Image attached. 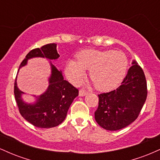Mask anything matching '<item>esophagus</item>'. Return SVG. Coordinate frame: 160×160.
<instances>
[{"instance_id":"obj_1","label":"esophagus","mask_w":160,"mask_h":160,"mask_svg":"<svg viewBox=\"0 0 160 160\" xmlns=\"http://www.w3.org/2000/svg\"><path fill=\"white\" fill-rule=\"evenodd\" d=\"M87 94H88L87 92L82 90V89H80V90L79 91V95H80V96H81V97L85 96V95H86Z\"/></svg>"}]
</instances>
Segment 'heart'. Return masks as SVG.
<instances>
[{
    "mask_svg": "<svg viewBox=\"0 0 160 160\" xmlns=\"http://www.w3.org/2000/svg\"><path fill=\"white\" fill-rule=\"evenodd\" d=\"M77 60H68L65 74L73 83H79L89 69V78L97 89L108 92L120 85L128 68L127 57L120 51L84 49L77 56Z\"/></svg>",
    "mask_w": 160,
    "mask_h": 160,
    "instance_id": "1",
    "label": "heart"
}]
</instances>
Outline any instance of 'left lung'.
<instances>
[{"label": "left lung", "mask_w": 160, "mask_h": 160, "mask_svg": "<svg viewBox=\"0 0 160 160\" xmlns=\"http://www.w3.org/2000/svg\"><path fill=\"white\" fill-rule=\"evenodd\" d=\"M121 85L109 92L98 95L95 119L101 127L109 131L121 129L138 117L148 95L144 71L135 61Z\"/></svg>", "instance_id": "left-lung-1"}]
</instances>
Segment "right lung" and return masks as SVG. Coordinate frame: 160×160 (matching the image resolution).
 I'll return each mask as SVG.
<instances>
[{
    "mask_svg": "<svg viewBox=\"0 0 160 160\" xmlns=\"http://www.w3.org/2000/svg\"><path fill=\"white\" fill-rule=\"evenodd\" d=\"M56 45V43H49L31 50L22 62L19 68L27 65L29 58L35 57L57 59L59 55L57 52ZM50 65L49 86L44 93L36 97L35 103L28 104L23 102L22 94L24 92L17 87L16 78L14 83V95L19 113L28 122L38 128H49L61 124L67 116L71 103L79 93L77 88L64 80L62 71L57 69L51 62Z\"/></svg>",
    "mask_w": 160,
    "mask_h": 160,
    "instance_id": "add662e5",
    "label": "right lung"
}]
</instances>
